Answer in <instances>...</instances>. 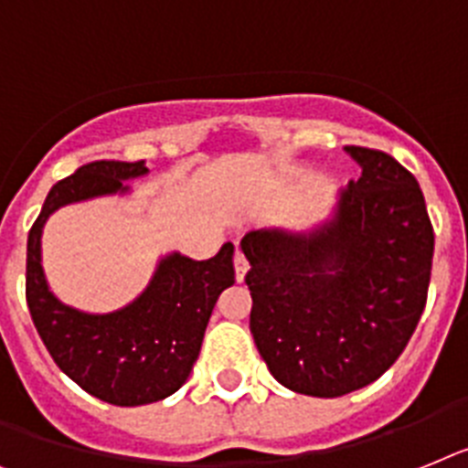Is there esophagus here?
Returning <instances> with one entry per match:
<instances>
[{
	"label": "esophagus",
	"instance_id": "esophagus-1",
	"mask_svg": "<svg viewBox=\"0 0 468 468\" xmlns=\"http://www.w3.org/2000/svg\"><path fill=\"white\" fill-rule=\"evenodd\" d=\"M233 266H235V281L238 282L245 281V273H247V269H250V264H247V259H245V254H242V250H235Z\"/></svg>",
	"mask_w": 468,
	"mask_h": 468
}]
</instances>
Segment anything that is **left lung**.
<instances>
[{"mask_svg":"<svg viewBox=\"0 0 468 468\" xmlns=\"http://www.w3.org/2000/svg\"><path fill=\"white\" fill-rule=\"evenodd\" d=\"M361 178L309 230H250V331L278 383L340 398L398 361L426 307L433 226L414 176L386 152L345 147Z\"/></svg>","mask_w":468,"mask_h":468,"instance_id":"8db88e82","label":"left lung"}]
</instances>
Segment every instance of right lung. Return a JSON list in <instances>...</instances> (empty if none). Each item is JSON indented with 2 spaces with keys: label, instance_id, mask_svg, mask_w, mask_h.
Segmentation results:
<instances>
[{
  "label": "right lung",
  "instance_id": "1",
  "mask_svg": "<svg viewBox=\"0 0 468 468\" xmlns=\"http://www.w3.org/2000/svg\"><path fill=\"white\" fill-rule=\"evenodd\" d=\"M149 174L144 161H92L49 190L27 233L26 300L57 367L85 392L116 407L159 402L187 380L218 294L235 282L230 242L204 261L171 252L147 288L125 307L88 314L49 290L42 269V228L66 204L128 195L125 180Z\"/></svg>",
  "mask_w": 468,
  "mask_h": 468
}]
</instances>
